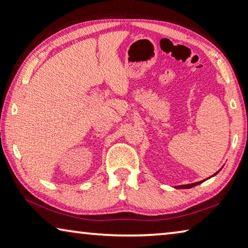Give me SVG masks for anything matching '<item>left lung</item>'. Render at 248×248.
Returning <instances> with one entry per match:
<instances>
[{
	"instance_id": "left-lung-1",
	"label": "left lung",
	"mask_w": 248,
	"mask_h": 248,
	"mask_svg": "<svg viewBox=\"0 0 248 248\" xmlns=\"http://www.w3.org/2000/svg\"><path fill=\"white\" fill-rule=\"evenodd\" d=\"M217 173H219V171H217V173L215 174V175H217ZM213 175V176H215ZM203 180H201V182H198V183H194V184H188V185H182V186H177L176 188H179V189H188V188H192V187H195V186H197V185H199V184H201L202 183Z\"/></svg>"
}]
</instances>
